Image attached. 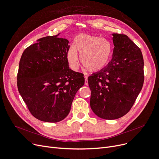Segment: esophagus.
I'll list each match as a JSON object with an SVG mask.
<instances>
[{
    "label": "esophagus",
    "mask_w": 159,
    "mask_h": 159,
    "mask_svg": "<svg viewBox=\"0 0 159 159\" xmlns=\"http://www.w3.org/2000/svg\"><path fill=\"white\" fill-rule=\"evenodd\" d=\"M84 79H85V84L88 85V77L87 76H84Z\"/></svg>",
    "instance_id": "obj_1"
}]
</instances>
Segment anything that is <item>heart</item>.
Here are the masks:
<instances>
[{
  "instance_id": "b5f03b06",
  "label": "heart",
  "mask_w": 159,
  "mask_h": 159,
  "mask_svg": "<svg viewBox=\"0 0 159 159\" xmlns=\"http://www.w3.org/2000/svg\"><path fill=\"white\" fill-rule=\"evenodd\" d=\"M81 62L90 72L104 69L111 60L113 46L110 40L101 37L81 33L75 39L74 45L70 46L67 59L70 68L76 71L79 68V55Z\"/></svg>"
}]
</instances>
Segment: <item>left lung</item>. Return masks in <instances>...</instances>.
Wrapping results in <instances>:
<instances>
[{"instance_id":"obj_1","label":"left lung","mask_w":159,"mask_h":159,"mask_svg":"<svg viewBox=\"0 0 159 159\" xmlns=\"http://www.w3.org/2000/svg\"><path fill=\"white\" fill-rule=\"evenodd\" d=\"M111 61L88 79L90 106L98 117L114 120L131 108L144 84V59L140 48L126 35L113 33Z\"/></svg>"}]
</instances>
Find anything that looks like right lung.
<instances>
[{
  "mask_svg": "<svg viewBox=\"0 0 159 159\" xmlns=\"http://www.w3.org/2000/svg\"><path fill=\"white\" fill-rule=\"evenodd\" d=\"M54 36L39 39L24 50L19 62L17 87L33 116L57 122L69 114L77 91L84 84L83 74L69 68V41Z\"/></svg>",
  "mask_w": 159,
  "mask_h": 159,
  "instance_id": "1",
  "label": "right lung"
}]
</instances>
